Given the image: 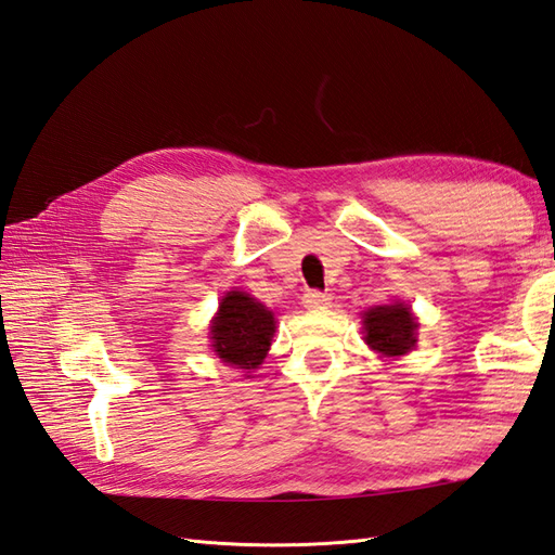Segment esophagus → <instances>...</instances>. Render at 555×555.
<instances>
[{"mask_svg": "<svg viewBox=\"0 0 555 555\" xmlns=\"http://www.w3.org/2000/svg\"><path fill=\"white\" fill-rule=\"evenodd\" d=\"M302 305L307 309H321V307L331 305V295L328 293H321V291H307L302 295Z\"/></svg>", "mask_w": 555, "mask_h": 555, "instance_id": "esophagus-1", "label": "esophagus"}]
</instances>
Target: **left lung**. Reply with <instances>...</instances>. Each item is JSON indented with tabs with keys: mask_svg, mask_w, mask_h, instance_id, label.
Returning a JSON list of instances; mask_svg holds the SVG:
<instances>
[{
	"mask_svg": "<svg viewBox=\"0 0 555 555\" xmlns=\"http://www.w3.org/2000/svg\"><path fill=\"white\" fill-rule=\"evenodd\" d=\"M416 321L404 305L373 307L364 314L366 345L380 354H406L416 345Z\"/></svg>",
	"mask_w": 555,
	"mask_h": 555,
	"instance_id": "8db88e82",
	"label": "left lung"
}]
</instances>
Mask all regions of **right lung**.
Listing matches in <instances>:
<instances>
[{"instance_id": "1", "label": "right lung", "mask_w": 555, "mask_h": 555, "mask_svg": "<svg viewBox=\"0 0 555 555\" xmlns=\"http://www.w3.org/2000/svg\"><path fill=\"white\" fill-rule=\"evenodd\" d=\"M274 314L250 295L241 291L227 293L210 326L212 350L222 362L236 369H257L272 345Z\"/></svg>"}]
</instances>
